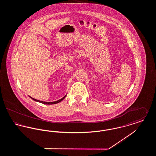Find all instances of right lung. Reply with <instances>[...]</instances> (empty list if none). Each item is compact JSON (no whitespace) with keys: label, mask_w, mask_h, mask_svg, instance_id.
Segmentation results:
<instances>
[{"label":"right lung","mask_w":156,"mask_h":156,"mask_svg":"<svg viewBox=\"0 0 156 156\" xmlns=\"http://www.w3.org/2000/svg\"><path fill=\"white\" fill-rule=\"evenodd\" d=\"M66 96L64 97H63L62 98H61V99H59L58 101H55V102H43V101H38V100H37V99H34V98H31V97H30L33 100H34V101H37V102H40V103H42V104H47V105H52V104H58V103H59V102H60L61 101H62L65 98Z\"/></svg>","instance_id":"add662e5"}]
</instances>
